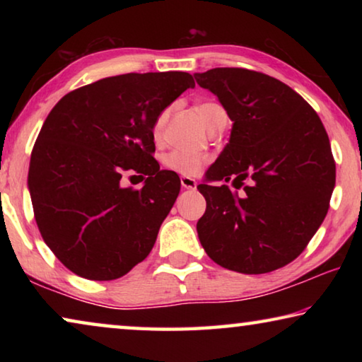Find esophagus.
Segmentation results:
<instances>
[{
  "mask_svg": "<svg viewBox=\"0 0 362 362\" xmlns=\"http://www.w3.org/2000/svg\"><path fill=\"white\" fill-rule=\"evenodd\" d=\"M180 183H182V188H185V189H196V185H198L196 180L188 175L180 177Z\"/></svg>",
  "mask_w": 362,
  "mask_h": 362,
  "instance_id": "esophagus-1",
  "label": "esophagus"
}]
</instances>
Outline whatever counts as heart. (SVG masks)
<instances>
[{
    "label": "heart",
    "instance_id": "1",
    "mask_svg": "<svg viewBox=\"0 0 362 362\" xmlns=\"http://www.w3.org/2000/svg\"><path fill=\"white\" fill-rule=\"evenodd\" d=\"M196 110H198L201 119H203L207 129H211L220 118H225L226 116L225 108L217 102H203L196 107ZM169 115L170 108L168 107L156 116L155 122H153V137H155V140L161 139ZM207 161H209V158L206 155L185 150H173L163 156L164 168L183 175H196L201 169H203Z\"/></svg>",
    "mask_w": 362,
    "mask_h": 362
}]
</instances>
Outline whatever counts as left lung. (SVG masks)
<instances>
[{"label":"left lung","instance_id":"obj_1","mask_svg":"<svg viewBox=\"0 0 362 362\" xmlns=\"http://www.w3.org/2000/svg\"><path fill=\"white\" fill-rule=\"evenodd\" d=\"M196 83L233 121L230 142L201 183L206 212L196 230L220 267L262 274L303 252L329 211L335 161L320 116L296 90L265 73L212 69Z\"/></svg>","mask_w":362,"mask_h":362}]
</instances>
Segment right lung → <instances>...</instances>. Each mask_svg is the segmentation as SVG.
I'll list each match as a JSON object with an SVG mask.
<instances>
[{
	"mask_svg": "<svg viewBox=\"0 0 362 362\" xmlns=\"http://www.w3.org/2000/svg\"><path fill=\"white\" fill-rule=\"evenodd\" d=\"M188 88L185 71L127 73L71 90L47 115L28 189L42 240L78 276L121 278L155 246L180 179L153 158V122ZM124 172L144 187H122Z\"/></svg>",
	"mask_w": 362,
	"mask_h": 362,
	"instance_id": "1",
	"label": "right lung"
}]
</instances>
